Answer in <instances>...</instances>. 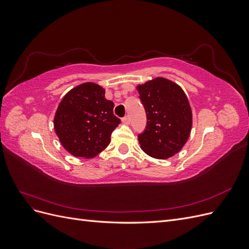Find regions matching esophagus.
Wrapping results in <instances>:
<instances>
[{
    "instance_id": "obj_1",
    "label": "esophagus",
    "mask_w": 249,
    "mask_h": 249,
    "mask_svg": "<svg viewBox=\"0 0 249 249\" xmlns=\"http://www.w3.org/2000/svg\"><path fill=\"white\" fill-rule=\"evenodd\" d=\"M122 122H123L124 124H130V117H129V116H124V117L122 119Z\"/></svg>"
}]
</instances>
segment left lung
I'll return each instance as SVG.
<instances>
[{"mask_svg":"<svg viewBox=\"0 0 249 249\" xmlns=\"http://www.w3.org/2000/svg\"><path fill=\"white\" fill-rule=\"evenodd\" d=\"M146 113V126L138 135L140 147L156 159L178 153L190 136L192 112L185 92L176 83L156 78L138 85Z\"/></svg>","mask_w":249,"mask_h":249,"instance_id":"1","label":"left lung"}]
</instances>
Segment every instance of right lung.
<instances>
[{
  "label": "right lung",
  "instance_id": "1",
  "mask_svg": "<svg viewBox=\"0 0 249 249\" xmlns=\"http://www.w3.org/2000/svg\"><path fill=\"white\" fill-rule=\"evenodd\" d=\"M105 89L87 82L72 88L60 102L54 127L63 147L74 157L92 158L106 148L120 124Z\"/></svg>",
  "mask_w": 249,
  "mask_h": 249
}]
</instances>
